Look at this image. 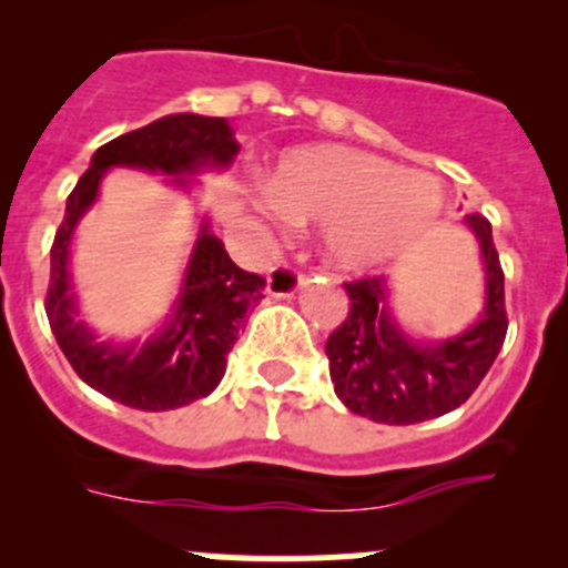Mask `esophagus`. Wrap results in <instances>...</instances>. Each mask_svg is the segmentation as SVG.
<instances>
[{
  "label": "esophagus",
  "instance_id": "obj_1",
  "mask_svg": "<svg viewBox=\"0 0 568 568\" xmlns=\"http://www.w3.org/2000/svg\"><path fill=\"white\" fill-rule=\"evenodd\" d=\"M296 288H300V272H296L294 266H288V263H277V266L268 272L266 291L272 296L285 300V296H294Z\"/></svg>",
  "mask_w": 568,
  "mask_h": 568
}]
</instances>
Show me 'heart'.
I'll list each match as a JSON object with an SVG mask.
<instances>
[{"label": "heart", "instance_id": "1", "mask_svg": "<svg viewBox=\"0 0 568 568\" xmlns=\"http://www.w3.org/2000/svg\"><path fill=\"white\" fill-rule=\"evenodd\" d=\"M272 211L294 225L324 222V250L341 268H363L398 250L443 209L432 173L398 168L354 148L296 151L266 181Z\"/></svg>", "mask_w": 568, "mask_h": 568}]
</instances>
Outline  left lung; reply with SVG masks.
<instances>
[{
    "label": "left lung",
    "mask_w": 568,
    "mask_h": 568,
    "mask_svg": "<svg viewBox=\"0 0 568 568\" xmlns=\"http://www.w3.org/2000/svg\"><path fill=\"white\" fill-rule=\"evenodd\" d=\"M486 272V305L462 335L443 343H415L398 329L387 307V280L346 283L348 316L326 337L329 376L337 398L368 420L412 426L462 406L506 341V288L503 266L486 216L469 214Z\"/></svg>",
    "instance_id": "left-lung-1"
}]
</instances>
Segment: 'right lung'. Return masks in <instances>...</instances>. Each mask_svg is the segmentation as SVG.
<instances>
[{"instance_id":"add662e5","label":"right lung","mask_w":568,"mask_h":568,"mask_svg":"<svg viewBox=\"0 0 568 568\" xmlns=\"http://www.w3.org/2000/svg\"><path fill=\"white\" fill-rule=\"evenodd\" d=\"M236 153L239 142L225 118L168 114L101 145L68 194L65 216L51 244L45 316L79 379L106 398L145 412L178 409L205 398L225 376L227 352L236 343L247 311L263 300L266 280L239 268L222 239L203 220L170 324L142 346L99 343L77 321L68 277V252L77 222L99 197V183L109 168L183 175L203 168H227Z\"/></svg>"}]
</instances>
